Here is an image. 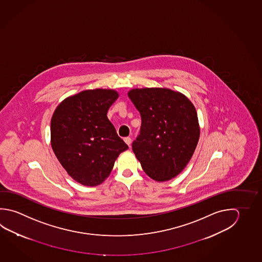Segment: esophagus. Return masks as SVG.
<instances>
[{
	"label": "esophagus",
	"mask_w": 262,
	"mask_h": 262,
	"mask_svg": "<svg viewBox=\"0 0 262 262\" xmlns=\"http://www.w3.org/2000/svg\"><path fill=\"white\" fill-rule=\"evenodd\" d=\"M124 142L126 143L127 145H128L129 147H130V144H131V138H129V137H126V138H124Z\"/></svg>",
	"instance_id": "esophagus-1"
}]
</instances>
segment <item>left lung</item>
<instances>
[{"label":"left lung","mask_w":262,"mask_h":262,"mask_svg":"<svg viewBox=\"0 0 262 262\" xmlns=\"http://www.w3.org/2000/svg\"><path fill=\"white\" fill-rule=\"evenodd\" d=\"M128 97L141 116L134 153L149 177L170 180L184 170L199 142L195 107L186 96L168 89H136Z\"/></svg>","instance_id":"8db88e82"}]
</instances>
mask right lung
<instances>
[{"label":"right lung","mask_w":262,"mask_h":262,"mask_svg":"<svg viewBox=\"0 0 262 262\" xmlns=\"http://www.w3.org/2000/svg\"><path fill=\"white\" fill-rule=\"evenodd\" d=\"M118 98L112 90L82 91L58 106L51 122L52 148L68 174L84 186H98L128 146L107 117Z\"/></svg>","instance_id":"1"}]
</instances>
